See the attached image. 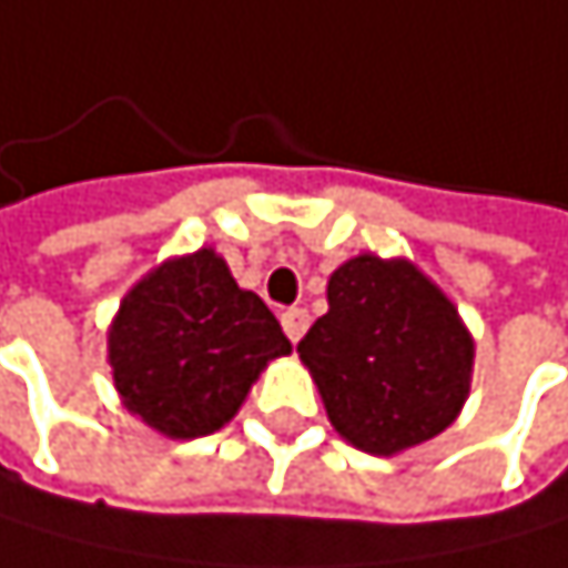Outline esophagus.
Listing matches in <instances>:
<instances>
[{
	"mask_svg": "<svg viewBox=\"0 0 568 568\" xmlns=\"http://www.w3.org/2000/svg\"><path fill=\"white\" fill-rule=\"evenodd\" d=\"M306 326H310V313H306V310L293 306V310L282 313V331H286V337H290L293 344L306 334Z\"/></svg>",
	"mask_w": 568,
	"mask_h": 568,
	"instance_id": "esophagus-1",
	"label": "esophagus"
}]
</instances>
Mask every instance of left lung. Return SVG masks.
Segmentation results:
<instances>
[{
  "mask_svg": "<svg viewBox=\"0 0 568 568\" xmlns=\"http://www.w3.org/2000/svg\"><path fill=\"white\" fill-rule=\"evenodd\" d=\"M326 310L296 354L351 446L398 456L456 423L474 385V334L408 258L361 252L326 282Z\"/></svg>",
  "mask_w": 568,
  "mask_h": 568,
  "instance_id": "obj_1",
  "label": "left lung"
}]
</instances>
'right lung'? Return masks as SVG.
<instances>
[{"instance_id": "add662e5", "label": "right lung", "mask_w": 568, "mask_h": 568, "mask_svg": "<svg viewBox=\"0 0 568 568\" xmlns=\"http://www.w3.org/2000/svg\"><path fill=\"white\" fill-rule=\"evenodd\" d=\"M293 354L272 310L204 245L149 268L108 326L122 405L166 439L224 429L262 371Z\"/></svg>"}]
</instances>
